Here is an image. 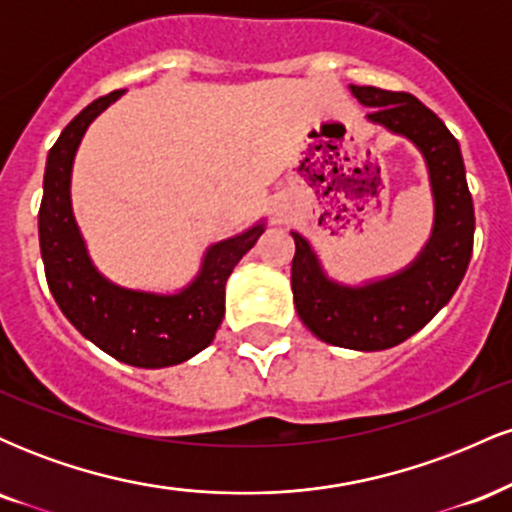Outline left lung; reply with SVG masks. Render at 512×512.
<instances>
[{
	"label": "left lung",
	"mask_w": 512,
	"mask_h": 512,
	"mask_svg": "<svg viewBox=\"0 0 512 512\" xmlns=\"http://www.w3.org/2000/svg\"><path fill=\"white\" fill-rule=\"evenodd\" d=\"M349 88L358 103L370 108L368 122L409 139L424 156L436 207L431 238L397 274L346 286L332 281L313 245L291 231L296 240L291 289L298 317L317 339L344 349L383 351L426 327L457 291L472 257L474 204L460 144L433 110L404 91Z\"/></svg>",
	"instance_id": "1"
}]
</instances>
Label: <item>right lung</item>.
<instances>
[{"label":"right lung","mask_w":512,"mask_h":512,"mask_svg":"<svg viewBox=\"0 0 512 512\" xmlns=\"http://www.w3.org/2000/svg\"><path fill=\"white\" fill-rule=\"evenodd\" d=\"M125 91L86 105L62 129L48 154L38 211L40 255L50 293L69 322L105 354L137 368H166L187 361L214 342L226 310V281L264 233L255 223L204 252L202 269L178 293L117 286L88 257L72 211V166L88 125Z\"/></svg>","instance_id":"right-lung-1"}]
</instances>
